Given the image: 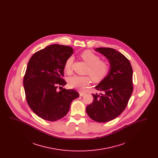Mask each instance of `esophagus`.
Returning <instances> with one entry per match:
<instances>
[{"label": "esophagus", "mask_w": 158, "mask_h": 158, "mask_svg": "<svg viewBox=\"0 0 158 158\" xmlns=\"http://www.w3.org/2000/svg\"><path fill=\"white\" fill-rule=\"evenodd\" d=\"M85 94H86V93L84 92H81V91L79 92V95H80V96H81V97L83 96Z\"/></svg>", "instance_id": "34e87169"}]
</instances>
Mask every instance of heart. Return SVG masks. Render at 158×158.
<instances>
[{
	"instance_id": "obj_1",
	"label": "heart",
	"mask_w": 158,
	"mask_h": 158,
	"mask_svg": "<svg viewBox=\"0 0 158 158\" xmlns=\"http://www.w3.org/2000/svg\"><path fill=\"white\" fill-rule=\"evenodd\" d=\"M82 59L88 65L86 73L90 75L92 80L95 82H99L102 80L108 73L110 69L109 63L105 60H100L99 56L89 50L85 51L80 55ZM73 57H69L66 60L64 65V69L68 73L72 70ZM90 82L89 76L74 75L68 79V85L71 88H76L79 90H83Z\"/></svg>"
}]
</instances>
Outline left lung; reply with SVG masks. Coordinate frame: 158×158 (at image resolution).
<instances>
[{"label": "left lung", "instance_id": "obj_1", "mask_svg": "<svg viewBox=\"0 0 158 158\" xmlns=\"http://www.w3.org/2000/svg\"><path fill=\"white\" fill-rule=\"evenodd\" d=\"M95 50L106 57L110 69L107 76L95 87L102 93L92 94L94 101L86 111L93 120L105 123L120 115L127 105L133 90V69L129 60L115 49L100 47Z\"/></svg>", "mask_w": 158, "mask_h": 158}]
</instances>
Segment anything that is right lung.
I'll use <instances>...</instances> for the list:
<instances>
[{"label":"right lung","mask_w":158,"mask_h":158,"mask_svg":"<svg viewBox=\"0 0 158 158\" xmlns=\"http://www.w3.org/2000/svg\"><path fill=\"white\" fill-rule=\"evenodd\" d=\"M73 53L69 46L53 44L34 53L28 61L23 81L26 99L32 111L45 120L64 117L72 101L79 97L72 89L57 91L66 84L61 77L64 63Z\"/></svg>","instance_id":"1"}]
</instances>
